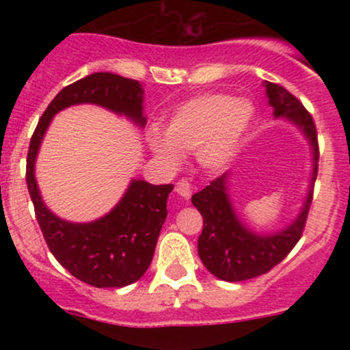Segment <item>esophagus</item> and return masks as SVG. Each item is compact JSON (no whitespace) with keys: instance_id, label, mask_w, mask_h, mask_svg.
Here are the masks:
<instances>
[{"instance_id":"34e87169","label":"esophagus","mask_w":350,"mask_h":350,"mask_svg":"<svg viewBox=\"0 0 350 350\" xmlns=\"http://www.w3.org/2000/svg\"><path fill=\"white\" fill-rule=\"evenodd\" d=\"M176 192H178V196H180L183 199L189 200L192 196V186L189 184V180L180 179L178 180V184H176Z\"/></svg>"}]
</instances>
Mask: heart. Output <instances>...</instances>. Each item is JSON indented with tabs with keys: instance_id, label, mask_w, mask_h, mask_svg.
<instances>
[{
	"instance_id": "b5f03b06",
	"label": "heart",
	"mask_w": 350,
	"mask_h": 350,
	"mask_svg": "<svg viewBox=\"0 0 350 350\" xmlns=\"http://www.w3.org/2000/svg\"><path fill=\"white\" fill-rule=\"evenodd\" d=\"M255 108L247 98L206 92L184 100L167 116L164 135L151 130L148 146L170 170L180 164L183 152L194 151L199 166L226 170L250 131Z\"/></svg>"
}]
</instances>
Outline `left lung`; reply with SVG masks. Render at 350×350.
<instances>
[{"mask_svg":"<svg viewBox=\"0 0 350 350\" xmlns=\"http://www.w3.org/2000/svg\"><path fill=\"white\" fill-rule=\"evenodd\" d=\"M273 118L284 120L299 130L311 150V174L299 212L286 227L260 232L248 227L239 215L230 198L232 172H226L211 186L192 196V204L202 214L204 227L198 240V253L204 267L224 281H243L270 271L293 250L303 234L312 200V186L317 174V138L311 115L286 88L263 82Z\"/></svg>","mask_w":350,"mask_h":350,"instance_id":"8db88e82","label":"left lung"}]
</instances>
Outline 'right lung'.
I'll list each match as a JSON object with an SVG mask.
<instances>
[{
  "mask_svg": "<svg viewBox=\"0 0 350 350\" xmlns=\"http://www.w3.org/2000/svg\"><path fill=\"white\" fill-rule=\"evenodd\" d=\"M144 88L138 80L97 72L62 88L46 108L31 138L26 183L36 219L52 255L75 278L95 288H123L150 267L159 232L167 217L172 184L131 179L122 199L105 215L90 222H70L44 202L36 179V159L47 128L59 111L75 105H97L144 128Z\"/></svg>",
  "mask_w": 350,
  "mask_h": 350,
  "instance_id": "1",
  "label": "right lung"
}]
</instances>
